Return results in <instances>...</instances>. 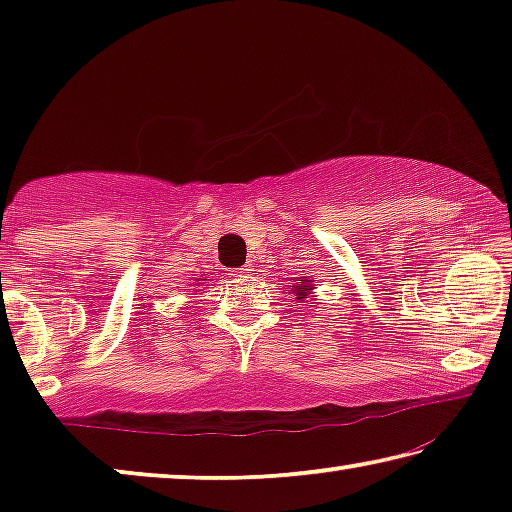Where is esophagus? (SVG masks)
Here are the masks:
<instances>
[{"label":"esophagus","instance_id":"34e87169","mask_svg":"<svg viewBox=\"0 0 512 512\" xmlns=\"http://www.w3.org/2000/svg\"><path fill=\"white\" fill-rule=\"evenodd\" d=\"M250 271H253V268H250V264H246V266H241V268H235V271H232L230 275H235V277H248Z\"/></svg>","mask_w":512,"mask_h":512}]
</instances>
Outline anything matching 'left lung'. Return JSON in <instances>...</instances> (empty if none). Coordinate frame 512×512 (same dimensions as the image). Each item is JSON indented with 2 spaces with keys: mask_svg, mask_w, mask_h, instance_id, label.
I'll list each match as a JSON object with an SVG mask.
<instances>
[{
  "mask_svg": "<svg viewBox=\"0 0 512 512\" xmlns=\"http://www.w3.org/2000/svg\"><path fill=\"white\" fill-rule=\"evenodd\" d=\"M314 289H316V284H314V280H311V277H298L291 291H293V296H296L298 302H302L305 298H309V302H311V300H316Z\"/></svg>",
  "mask_w": 512,
  "mask_h": 512,
  "instance_id": "obj_1",
  "label": "left lung"
}]
</instances>
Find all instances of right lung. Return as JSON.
I'll list each match as a JSON object with an SVG mask.
<instances>
[{"instance_id": "add662e5", "label": "right lung", "mask_w": 512, "mask_h": 512, "mask_svg": "<svg viewBox=\"0 0 512 512\" xmlns=\"http://www.w3.org/2000/svg\"><path fill=\"white\" fill-rule=\"evenodd\" d=\"M198 284H201V280H198Z\"/></svg>"}]
</instances>
